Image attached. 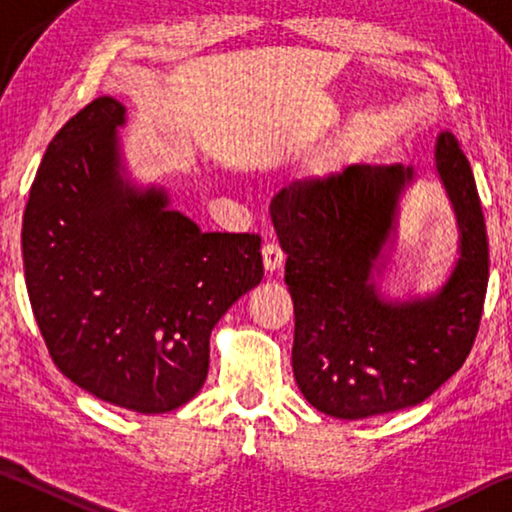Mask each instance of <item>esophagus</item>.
<instances>
[{
  "mask_svg": "<svg viewBox=\"0 0 512 512\" xmlns=\"http://www.w3.org/2000/svg\"><path fill=\"white\" fill-rule=\"evenodd\" d=\"M262 257H264V268L268 273L280 271V268L284 266V253L277 244H266L262 248Z\"/></svg>",
  "mask_w": 512,
  "mask_h": 512,
  "instance_id": "obj_1",
  "label": "esophagus"
}]
</instances>
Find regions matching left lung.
<instances>
[{
  "instance_id": "left-lung-1",
  "label": "left lung",
  "mask_w": 512,
  "mask_h": 512,
  "mask_svg": "<svg viewBox=\"0 0 512 512\" xmlns=\"http://www.w3.org/2000/svg\"><path fill=\"white\" fill-rule=\"evenodd\" d=\"M433 173L452 205L458 250L440 287L379 289L397 244L411 167L352 164L341 176L282 189L271 221L287 255L296 336L293 375L305 400L339 420L409 409L438 391L472 350L488 289V237L470 162L449 131Z\"/></svg>"
}]
</instances>
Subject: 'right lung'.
Listing matches in <instances>:
<instances>
[{"label": "right lung", "mask_w": 512, "mask_h": 512, "mask_svg": "<svg viewBox=\"0 0 512 512\" xmlns=\"http://www.w3.org/2000/svg\"><path fill=\"white\" fill-rule=\"evenodd\" d=\"M124 126V103L99 97L49 142L24 210V280L60 372L155 415L203 388L214 325L264 277L262 239L203 232L167 187L137 183Z\"/></svg>", "instance_id": "obj_1"}]
</instances>
